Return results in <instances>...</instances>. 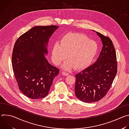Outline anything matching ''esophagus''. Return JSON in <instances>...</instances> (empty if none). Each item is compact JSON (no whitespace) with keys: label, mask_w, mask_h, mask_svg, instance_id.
<instances>
[{"label":"esophagus","mask_w":129,"mask_h":129,"mask_svg":"<svg viewBox=\"0 0 129 129\" xmlns=\"http://www.w3.org/2000/svg\"><path fill=\"white\" fill-rule=\"evenodd\" d=\"M62 75H64V76H68V75H69L68 73L66 72H64V71L62 72Z\"/></svg>","instance_id":"1"}]
</instances>
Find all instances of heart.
<instances>
[{"label":"heart","instance_id":"1","mask_svg":"<svg viewBox=\"0 0 129 129\" xmlns=\"http://www.w3.org/2000/svg\"><path fill=\"white\" fill-rule=\"evenodd\" d=\"M98 50V44L94 40L89 39L82 34L69 33L54 45L51 54L53 61L57 65L65 59L67 54L69 60L62 65L65 70H68L73 67L82 69L92 61Z\"/></svg>","mask_w":129,"mask_h":129}]
</instances>
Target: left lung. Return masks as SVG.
I'll return each instance as SVG.
<instances>
[{
  "label": "left lung",
  "instance_id": "left-lung-1",
  "mask_svg": "<svg viewBox=\"0 0 129 129\" xmlns=\"http://www.w3.org/2000/svg\"><path fill=\"white\" fill-rule=\"evenodd\" d=\"M103 43L97 61L76 75L75 94L80 101L96 102L103 99L111 87L117 71L115 50L109 37L96 31Z\"/></svg>",
  "mask_w": 129,
  "mask_h": 129
}]
</instances>
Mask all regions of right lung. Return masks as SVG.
I'll return each instance as SVG.
<instances>
[{"label": "right lung", "mask_w": 129, "mask_h": 129, "mask_svg": "<svg viewBox=\"0 0 129 129\" xmlns=\"http://www.w3.org/2000/svg\"><path fill=\"white\" fill-rule=\"evenodd\" d=\"M57 25L35 26L16 41L12 56L15 78L20 90L33 100L45 97L59 69L50 65L47 54L49 39Z\"/></svg>", "instance_id": "add662e5"}]
</instances>
